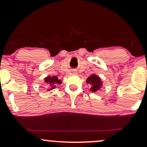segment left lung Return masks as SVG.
Instances as JSON below:
<instances>
[{
  "mask_svg": "<svg viewBox=\"0 0 147 147\" xmlns=\"http://www.w3.org/2000/svg\"><path fill=\"white\" fill-rule=\"evenodd\" d=\"M86 82L92 85L91 87L90 90L92 91V92H97L98 90H99L101 87L102 86V81H101L100 77L96 75L95 74H93L91 76H90L87 79Z\"/></svg>",
  "mask_w": 147,
  "mask_h": 147,
  "instance_id": "8db88e82",
  "label": "left lung"
}]
</instances>
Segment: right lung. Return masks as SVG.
Instances as JSON below:
<instances>
[{
	"label": "right lung",
	"mask_w": 147,
	"mask_h": 147,
	"mask_svg": "<svg viewBox=\"0 0 147 147\" xmlns=\"http://www.w3.org/2000/svg\"><path fill=\"white\" fill-rule=\"evenodd\" d=\"M45 83L47 86H49L50 88L48 89V90H51L53 89H55L57 84L62 83V81L58 79L57 77H47L45 78Z\"/></svg>",
	"instance_id": "obj_1"
}]
</instances>
